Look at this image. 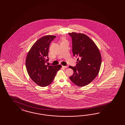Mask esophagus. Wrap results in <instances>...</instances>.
I'll return each mask as SVG.
<instances>
[{"label": "esophagus", "mask_w": 125, "mask_h": 125, "mask_svg": "<svg viewBox=\"0 0 125 125\" xmlns=\"http://www.w3.org/2000/svg\"><path fill=\"white\" fill-rule=\"evenodd\" d=\"M62 67L64 68H67L68 67V66H62Z\"/></svg>", "instance_id": "1"}]
</instances>
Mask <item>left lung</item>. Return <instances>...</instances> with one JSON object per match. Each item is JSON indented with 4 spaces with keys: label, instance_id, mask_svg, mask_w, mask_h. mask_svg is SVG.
<instances>
[{
    "label": "left lung",
    "instance_id": "obj_1",
    "mask_svg": "<svg viewBox=\"0 0 125 125\" xmlns=\"http://www.w3.org/2000/svg\"><path fill=\"white\" fill-rule=\"evenodd\" d=\"M72 37L73 55L79 57L70 79L75 85L83 87L91 83L98 75L101 64V56L94 42L85 34L68 33Z\"/></svg>",
    "mask_w": 125,
    "mask_h": 125
}]
</instances>
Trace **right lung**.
I'll return each instance as SVG.
<instances>
[{
    "label": "right lung",
    "instance_id": "1",
    "mask_svg": "<svg viewBox=\"0 0 125 125\" xmlns=\"http://www.w3.org/2000/svg\"><path fill=\"white\" fill-rule=\"evenodd\" d=\"M55 36L47 35L39 38L35 42L27 53L26 66L27 72L34 83L44 87L53 82L61 65H46L49 61V50L50 42Z\"/></svg>",
    "mask_w": 125,
    "mask_h": 125
}]
</instances>
